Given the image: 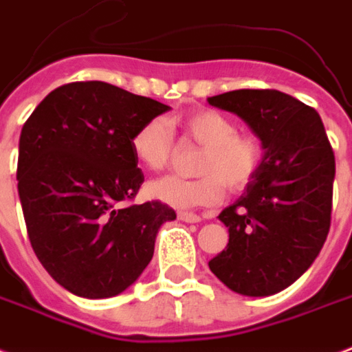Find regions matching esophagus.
<instances>
[{
	"instance_id": "1",
	"label": "esophagus",
	"mask_w": 352,
	"mask_h": 352,
	"mask_svg": "<svg viewBox=\"0 0 352 352\" xmlns=\"http://www.w3.org/2000/svg\"><path fill=\"white\" fill-rule=\"evenodd\" d=\"M179 220L186 223H199L201 222V216L194 214V212H179Z\"/></svg>"
}]
</instances>
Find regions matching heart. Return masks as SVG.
I'll use <instances>...</instances> for the list:
<instances>
[{
    "mask_svg": "<svg viewBox=\"0 0 352 352\" xmlns=\"http://www.w3.org/2000/svg\"><path fill=\"white\" fill-rule=\"evenodd\" d=\"M203 147L197 179L168 175L149 184V196L173 209L212 207L222 201L226 186L242 190L252 183L263 162V145L254 134H239L233 119L214 110L186 113L173 121ZM130 147L140 166L158 171L168 166L173 132L164 119H151L134 132Z\"/></svg>",
    "mask_w": 352,
    "mask_h": 352,
    "instance_id": "obj_1",
    "label": "heart"
}]
</instances>
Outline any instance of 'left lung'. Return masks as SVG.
<instances>
[{
  "label": "left lung",
  "mask_w": 352,
  "mask_h": 352,
  "mask_svg": "<svg viewBox=\"0 0 352 352\" xmlns=\"http://www.w3.org/2000/svg\"><path fill=\"white\" fill-rule=\"evenodd\" d=\"M207 100L241 117L265 151L244 194L218 216L229 242L209 269L239 295H276L311 267L327 241L334 153L319 113L282 91L239 89Z\"/></svg>",
  "instance_id": "left-lung-1"
}]
</instances>
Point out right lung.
Listing matches in <instances>:
<instances>
[{"instance_id": "1", "label": "right lung", "mask_w": 352, "mask_h": 352, "mask_svg": "<svg viewBox=\"0 0 352 352\" xmlns=\"http://www.w3.org/2000/svg\"><path fill=\"white\" fill-rule=\"evenodd\" d=\"M169 106L106 82L61 85L25 121L18 196L31 246L59 285L110 298L136 282L175 210L126 205L143 183L130 140Z\"/></svg>"}]
</instances>
